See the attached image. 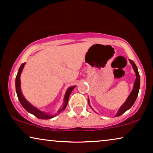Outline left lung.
Returning a JSON list of instances; mask_svg holds the SVG:
<instances>
[{"mask_svg": "<svg viewBox=\"0 0 153 153\" xmlns=\"http://www.w3.org/2000/svg\"><path fill=\"white\" fill-rule=\"evenodd\" d=\"M129 62H130L131 66H132L133 70L134 71L135 74H136V79H135V82L134 84V87L132 89V91L131 92V93L129 94V95L127 97V99L124 104L121 106V107L119 108L118 111L117 112L116 116H120L122 115L123 114L127 111L128 109H129L136 101L137 100L138 94H139V88H140V76H139V72H138V69L136 65L134 62L132 60H129ZM88 104L90 106V103H89V100L88 98ZM90 107L91 108V106H90ZM93 109V108H92Z\"/></svg>", "mask_w": 153, "mask_h": 153, "instance_id": "8db88e82", "label": "left lung"}]
</instances>
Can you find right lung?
<instances>
[{"mask_svg": "<svg viewBox=\"0 0 153 153\" xmlns=\"http://www.w3.org/2000/svg\"><path fill=\"white\" fill-rule=\"evenodd\" d=\"M25 62L23 63L22 65L20 66L17 75L16 76V81H15V86H16V94H17V97L18 99L19 100L21 104H22L23 107H24L25 109H26L27 111L30 113V114L34 115L35 116H36L37 118H38L39 119H45V120H47V119H50L53 118L59 114L60 111H63L65 108H66L67 105H68V100H69V97H70V93H72V90L75 88V85L74 86H72L67 90L65 95L64 97V101H63V106L62 107L59 109L58 113L55 115H49V114H47V113L42 111L39 110L38 108H37L36 107H35L34 106H33L30 102H28L27 100L25 99V97L23 95V94L22 93V91H21V81H20V76L21 74H22V72L23 70V68H24L25 65Z\"/></svg>", "mask_w": 153, "mask_h": 153, "instance_id": "obj_1", "label": "right lung"}]
</instances>
